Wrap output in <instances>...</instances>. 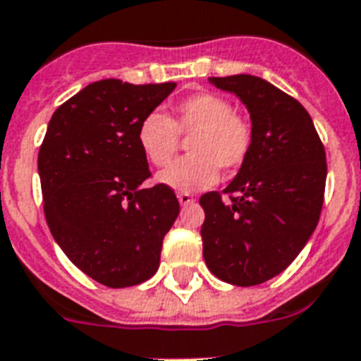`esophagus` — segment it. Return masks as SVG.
Returning <instances> with one entry per match:
<instances>
[{
  "mask_svg": "<svg viewBox=\"0 0 361 361\" xmlns=\"http://www.w3.org/2000/svg\"><path fill=\"white\" fill-rule=\"evenodd\" d=\"M177 199H178V203L183 204V207H186V204H192V203H194V195L183 194V192H180V194L177 195Z\"/></svg>",
  "mask_w": 361,
  "mask_h": 361,
  "instance_id": "34e87169",
  "label": "esophagus"
}]
</instances>
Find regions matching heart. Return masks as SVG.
<instances>
[{
  "instance_id": "1",
  "label": "heart",
  "mask_w": 361,
  "mask_h": 361,
  "mask_svg": "<svg viewBox=\"0 0 361 361\" xmlns=\"http://www.w3.org/2000/svg\"><path fill=\"white\" fill-rule=\"evenodd\" d=\"M178 134L189 137L190 157L158 173V183L175 192H197L212 186L221 173L244 164L253 141L250 121L235 114L233 104L214 93H197L180 100L173 117L152 111L141 121L137 140L154 166L171 162L178 149Z\"/></svg>"
}]
</instances>
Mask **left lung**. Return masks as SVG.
<instances>
[{
  "mask_svg": "<svg viewBox=\"0 0 361 361\" xmlns=\"http://www.w3.org/2000/svg\"><path fill=\"white\" fill-rule=\"evenodd\" d=\"M233 93L252 119L250 154L224 194L199 199L203 257L216 278L238 287L264 283L295 261L313 235L326 186V152L298 100L262 78H209Z\"/></svg>",
  "mask_w": 361,
  "mask_h": 361,
  "instance_id": "obj_1",
  "label": "left lung"
}]
</instances>
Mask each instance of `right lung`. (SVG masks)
Listing matches in <instances>:
<instances>
[{"mask_svg":"<svg viewBox=\"0 0 361 361\" xmlns=\"http://www.w3.org/2000/svg\"><path fill=\"white\" fill-rule=\"evenodd\" d=\"M177 83H89L51 115L39 151V177L51 236L94 281L123 289L160 264L164 236L178 216L177 195L151 177L137 140L141 121Z\"/></svg>","mask_w":361,"mask_h":361,"instance_id":"1","label":"right lung"}]
</instances>
